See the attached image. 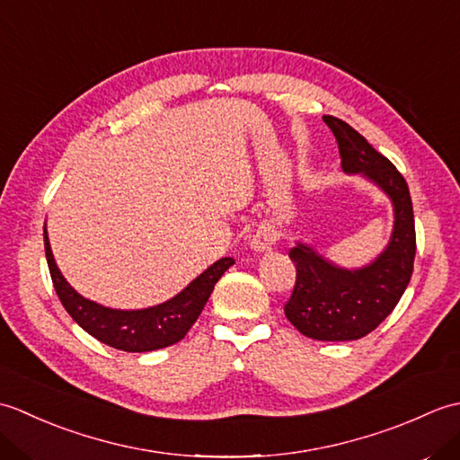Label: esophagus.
I'll return each instance as SVG.
<instances>
[{"instance_id": "esophagus-1", "label": "esophagus", "mask_w": 460, "mask_h": 460, "mask_svg": "<svg viewBox=\"0 0 460 460\" xmlns=\"http://www.w3.org/2000/svg\"><path fill=\"white\" fill-rule=\"evenodd\" d=\"M277 241H279L277 231L272 229V227H269V225H262V227H259V229H257L255 235H252V239H251V247L255 249L257 252H261V251H269V249H272V247L277 245Z\"/></svg>"}]
</instances>
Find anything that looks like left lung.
I'll use <instances>...</instances> for the list:
<instances>
[{
	"label": "left lung",
	"mask_w": 460,
	"mask_h": 460,
	"mask_svg": "<svg viewBox=\"0 0 460 460\" xmlns=\"http://www.w3.org/2000/svg\"><path fill=\"white\" fill-rule=\"evenodd\" d=\"M324 122L338 142L341 168L364 173L394 201L395 225L387 249L371 265L346 270L298 243L288 257L296 282L285 314L300 334L322 341H348L367 336L384 322L411 280L417 251L413 203L407 181L384 154L336 116Z\"/></svg>",
	"instance_id": "left-lung-1"
}]
</instances>
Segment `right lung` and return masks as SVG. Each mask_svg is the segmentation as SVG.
Returning a JSON list of instances; mask_svg holds the SVG:
<instances>
[{
  "mask_svg": "<svg viewBox=\"0 0 460 460\" xmlns=\"http://www.w3.org/2000/svg\"><path fill=\"white\" fill-rule=\"evenodd\" d=\"M43 235L49 272H51L53 287L65 310L93 338L122 351H152L180 341L195 324V320L199 318L205 302L211 296L215 282L231 265H235L231 257L219 259L190 282L188 288H183L178 296L164 302V305L146 310H112L83 298L68 285L61 270L57 269L47 231Z\"/></svg>",
  "mask_w": 460,
  "mask_h": 460,
  "instance_id": "1",
  "label": "right lung"
}]
</instances>
